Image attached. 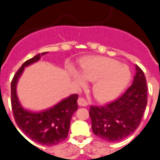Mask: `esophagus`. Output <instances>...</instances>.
<instances>
[{"mask_svg":"<svg viewBox=\"0 0 160 160\" xmlns=\"http://www.w3.org/2000/svg\"><path fill=\"white\" fill-rule=\"evenodd\" d=\"M77 103H78V105H80V106H83V107L87 106V105H88V102H87L84 98H78V100H77Z\"/></svg>","mask_w":160,"mask_h":160,"instance_id":"esophagus-1","label":"esophagus"}]
</instances>
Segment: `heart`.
Returning a JSON list of instances; mask_svg holds the SVG:
<instances>
[{
  "label": "heart",
  "instance_id": "obj_1",
  "mask_svg": "<svg viewBox=\"0 0 160 160\" xmlns=\"http://www.w3.org/2000/svg\"><path fill=\"white\" fill-rule=\"evenodd\" d=\"M81 73L72 72V78L80 87L86 85V80L94 82L92 92L98 102L106 103L116 99L127 88L131 80L128 66L107 57H90L81 63Z\"/></svg>",
  "mask_w": 160,
  "mask_h": 160
}]
</instances>
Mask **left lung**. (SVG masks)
<instances>
[{
	"instance_id": "1",
	"label": "left lung",
	"mask_w": 160,
	"mask_h": 160,
	"mask_svg": "<svg viewBox=\"0 0 160 160\" xmlns=\"http://www.w3.org/2000/svg\"><path fill=\"white\" fill-rule=\"evenodd\" d=\"M132 85L120 98L102 107L91 106V128L96 136L106 142L123 140L136 131L147 105L146 79L135 65Z\"/></svg>"
}]
</instances>
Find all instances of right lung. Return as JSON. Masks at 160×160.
Masks as SVG:
<instances>
[{
  "mask_svg": "<svg viewBox=\"0 0 160 160\" xmlns=\"http://www.w3.org/2000/svg\"><path fill=\"white\" fill-rule=\"evenodd\" d=\"M38 54L27 60L17 71L11 83L12 111L18 128L31 140L43 145H55L67 138L72 114L77 110V94H71L46 109L34 112L23 108L17 94V84L25 68L37 62L42 55Z\"/></svg>",
  "mask_w": 160,
  "mask_h": 160,
  "instance_id": "obj_1",
  "label": "right lung"
}]
</instances>
